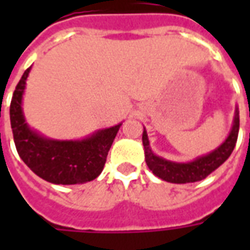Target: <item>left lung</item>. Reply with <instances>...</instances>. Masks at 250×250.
I'll return each mask as SVG.
<instances>
[{
	"label": "left lung",
	"mask_w": 250,
	"mask_h": 250,
	"mask_svg": "<svg viewBox=\"0 0 250 250\" xmlns=\"http://www.w3.org/2000/svg\"><path fill=\"white\" fill-rule=\"evenodd\" d=\"M238 128H240V112L236 107L233 125L228 138L215 150L206 155L195 158L190 162H173L155 155L150 147V141L145 128L142 142L145 146V159L147 166L154 173V175L170 184H191V182L202 181L230 157L231 151L236 146Z\"/></svg>",
	"instance_id": "1"
}]
</instances>
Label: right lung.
I'll return each instance as SVG.
<instances>
[{"mask_svg":"<svg viewBox=\"0 0 250 250\" xmlns=\"http://www.w3.org/2000/svg\"><path fill=\"white\" fill-rule=\"evenodd\" d=\"M30 68L24 72L10 103V125L20 158L36 175L51 184H85L98 178L122 123L96 131L82 141H57L32 130L22 111Z\"/></svg>","mask_w":250,"mask_h":250,"instance_id":"obj_1","label":"right lung"}]
</instances>
